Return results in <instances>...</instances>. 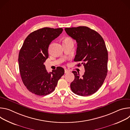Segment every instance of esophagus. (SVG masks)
Here are the masks:
<instances>
[{
  "instance_id": "esophagus-1",
  "label": "esophagus",
  "mask_w": 130,
  "mask_h": 130,
  "mask_svg": "<svg viewBox=\"0 0 130 130\" xmlns=\"http://www.w3.org/2000/svg\"><path fill=\"white\" fill-rule=\"evenodd\" d=\"M69 72H70V70H69L67 69H65V73H69Z\"/></svg>"
}]
</instances>
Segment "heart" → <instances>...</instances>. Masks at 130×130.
<instances>
[{"mask_svg":"<svg viewBox=\"0 0 130 130\" xmlns=\"http://www.w3.org/2000/svg\"><path fill=\"white\" fill-rule=\"evenodd\" d=\"M69 40H71L69 38H66L64 41H69Z\"/></svg>","mask_w":130,"mask_h":130,"instance_id":"heart-1","label":"heart"}]
</instances>
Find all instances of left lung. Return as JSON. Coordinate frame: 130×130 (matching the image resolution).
<instances>
[{
	"label": "left lung",
	"instance_id": "left-lung-1",
	"mask_svg": "<svg viewBox=\"0 0 130 130\" xmlns=\"http://www.w3.org/2000/svg\"><path fill=\"white\" fill-rule=\"evenodd\" d=\"M65 30L77 43L74 61L81 62L85 68L81 77L79 72L72 71L75 79L71 83V89L79 96L91 95L102 86L107 75L108 53L105 42L97 32L87 27L66 28Z\"/></svg>",
	"mask_w": 130,
	"mask_h": 130
}]
</instances>
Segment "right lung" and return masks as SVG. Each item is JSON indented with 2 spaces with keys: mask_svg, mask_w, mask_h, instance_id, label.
I'll return each instance as SVG.
<instances>
[{
  "mask_svg": "<svg viewBox=\"0 0 130 130\" xmlns=\"http://www.w3.org/2000/svg\"><path fill=\"white\" fill-rule=\"evenodd\" d=\"M61 28L45 27L31 33L25 39L18 55V64L23 83L27 89L39 96H46L55 89L64 69L48 72L44 63L48 58L51 42L62 33Z\"/></svg>",
  "mask_w": 130,
  "mask_h": 130,
  "instance_id": "add662e5",
  "label": "right lung"
}]
</instances>
